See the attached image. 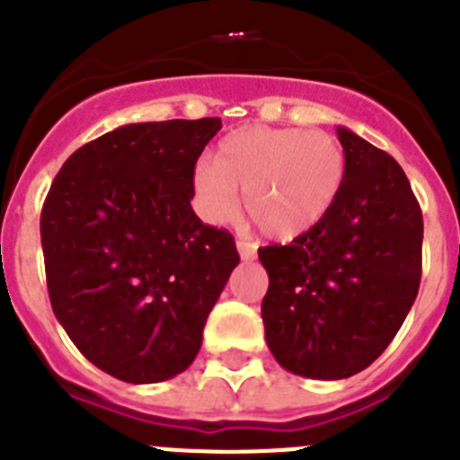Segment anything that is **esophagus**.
<instances>
[{
    "mask_svg": "<svg viewBox=\"0 0 460 460\" xmlns=\"http://www.w3.org/2000/svg\"><path fill=\"white\" fill-rule=\"evenodd\" d=\"M237 251H239V258L246 260V262L255 258V249L249 242H237Z\"/></svg>",
    "mask_w": 460,
    "mask_h": 460,
    "instance_id": "34e87169",
    "label": "esophagus"
}]
</instances>
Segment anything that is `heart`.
I'll list each match as a JSON object with an SVG mask.
<instances>
[{
	"label": "heart",
	"mask_w": 460,
	"mask_h": 460,
	"mask_svg": "<svg viewBox=\"0 0 460 460\" xmlns=\"http://www.w3.org/2000/svg\"><path fill=\"white\" fill-rule=\"evenodd\" d=\"M348 174L345 149L332 133L290 126H243L227 133L214 164L195 165L193 195L211 226L242 209L276 242L304 237L327 218Z\"/></svg>",
	"instance_id": "obj_1"
}]
</instances>
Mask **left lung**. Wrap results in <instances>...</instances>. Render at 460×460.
I'll use <instances>...</instances> for the list:
<instances>
[{"label": "left lung", "instance_id": "left-lung-1", "mask_svg": "<svg viewBox=\"0 0 460 460\" xmlns=\"http://www.w3.org/2000/svg\"><path fill=\"white\" fill-rule=\"evenodd\" d=\"M339 200L323 223L258 258L270 276L262 323L286 371L343 380L371 367L412 308L421 280V221L403 168L345 126Z\"/></svg>", "mask_w": 460, "mask_h": 460}]
</instances>
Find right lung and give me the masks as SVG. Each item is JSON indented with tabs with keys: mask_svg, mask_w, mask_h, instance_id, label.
Segmentation results:
<instances>
[{
	"mask_svg": "<svg viewBox=\"0 0 460 460\" xmlns=\"http://www.w3.org/2000/svg\"><path fill=\"white\" fill-rule=\"evenodd\" d=\"M218 117L126 124L57 172L40 211L48 295L80 352L152 385L193 364L239 265L233 234L195 217L193 170Z\"/></svg>",
	"mask_w": 460,
	"mask_h": 460,
	"instance_id": "right-lung-1",
	"label": "right lung"
}]
</instances>
